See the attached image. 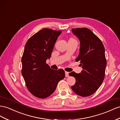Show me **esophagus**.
Returning <instances> with one entry per match:
<instances>
[{"label": "esophagus", "instance_id": "1", "mask_svg": "<svg viewBox=\"0 0 120 120\" xmlns=\"http://www.w3.org/2000/svg\"><path fill=\"white\" fill-rule=\"evenodd\" d=\"M65 76H66V77H68L69 76V73H68V72H65Z\"/></svg>", "mask_w": 120, "mask_h": 120}]
</instances>
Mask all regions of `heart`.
Segmentation results:
<instances>
[{
  "instance_id": "b5f03b06",
  "label": "heart",
  "mask_w": 120,
  "mask_h": 120,
  "mask_svg": "<svg viewBox=\"0 0 120 120\" xmlns=\"http://www.w3.org/2000/svg\"><path fill=\"white\" fill-rule=\"evenodd\" d=\"M74 40H75L73 38H71V39H70V40H69V41H74Z\"/></svg>"
}]
</instances>
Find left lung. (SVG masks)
I'll list each match as a JSON object with an SVG mask.
<instances>
[{
  "label": "left lung",
  "mask_w": 120,
  "mask_h": 120,
  "mask_svg": "<svg viewBox=\"0 0 120 120\" xmlns=\"http://www.w3.org/2000/svg\"><path fill=\"white\" fill-rule=\"evenodd\" d=\"M72 31L80 42V53L76 61H80L83 70L79 74L69 73L70 76L76 79L71 88L77 95L88 96L97 91L104 80L106 66L105 49L101 41L89 29H72Z\"/></svg>",
  "instance_id": "left-lung-1"
}]
</instances>
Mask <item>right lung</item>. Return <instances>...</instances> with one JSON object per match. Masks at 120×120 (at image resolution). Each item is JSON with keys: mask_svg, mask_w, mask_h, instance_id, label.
I'll use <instances>...</instances> for the list:
<instances>
[{"mask_svg": "<svg viewBox=\"0 0 120 120\" xmlns=\"http://www.w3.org/2000/svg\"><path fill=\"white\" fill-rule=\"evenodd\" d=\"M61 31L44 28L33 35L25 45L22 58V74L28 90L35 96L45 98L56 90L65 77L63 69L53 70L46 64L49 59Z\"/></svg>", "mask_w": 120, "mask_h": 120, "instance_id": "1", "label": "right lung"}]
</instances>
